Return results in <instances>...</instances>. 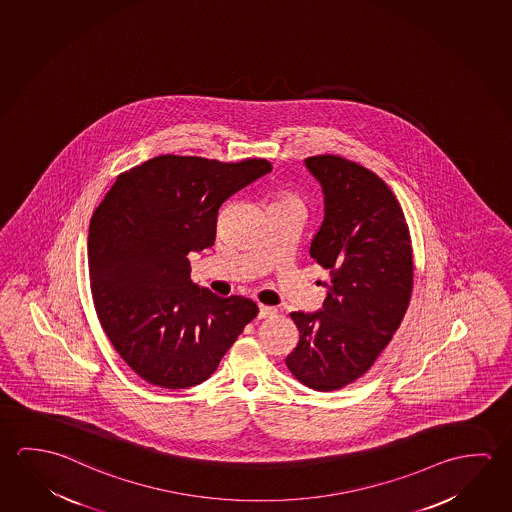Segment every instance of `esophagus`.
<instances>
[{
  "label": "esophagus",
  "mask_w": 512,
  "mask_h": 512,
  "mask_svg": "<svg viewBox=\"0 0 512 512\" xmlns=\"http://www.w3.org/2000/svg\"><path fill=\"white\" fill-rule=\"evenodd\" d=\"M277 310L273 309V307H268V305H259V314H257V318L266 319L269 316H273Z\"/></svg>",
  "instance_id": "obj_1"
}]
</instances>
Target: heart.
Listing matches in <instances>:
<instances>
[{"mask_svg": "<svg viewBox=\"0 0 512 512\" xmlns=\"http://www.w3.org/2000/svg\"><path fill=\"white\" fill-rule=\"evenodd\" d=\"M271 207H289V209L302 210L305 207L303 198L300 194L293 193V191H278L275 194V200L271 203Z\"/></svg>", "mask_w": 512, "mask_h": 512, "instance_id": "heart-1", "label": "heart"}]
</instances>
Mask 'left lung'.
I'll return each instance as SVG.
<instances>
[{"instance_id":"left-lung-1","label":"left lung","mask_w":512,"mask_h":512,"mask_svg":"<svg viewBox=\"0 0 512 512\" xmlns=\"http://www.w3.org/2000/svg\"><path fill=\"white\" fill-rule=\"evenodd\" d=\"M305 166L325 194L310 257L328 269L318 312H291L300 341L285 364L303 386L336 391L361 378L400 327L411 302L412 244L402 207L373 171L337 155Z\"/></svg>"}]
</instances>
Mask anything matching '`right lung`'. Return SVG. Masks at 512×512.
<instances>
[{
    "label": "right lung",
    "mask_w": 512,
    "mask_h": 512,
    "mask_svg": "<svg viewBox=\"0 0 512 512\" xmlns=\"http://www.w3.org/2000/svg\"><path fill=\"white\" fill-rule=\"evenodd\" d=\"M271 171L264 159L159 155L116 178L89 227V277L103 332L153 386H198L252 321L250 298L191 280L189 252L216 241L219 207Z\"/></svg>",
    "instance_id": "right-lung-1"
}]
</instances>
